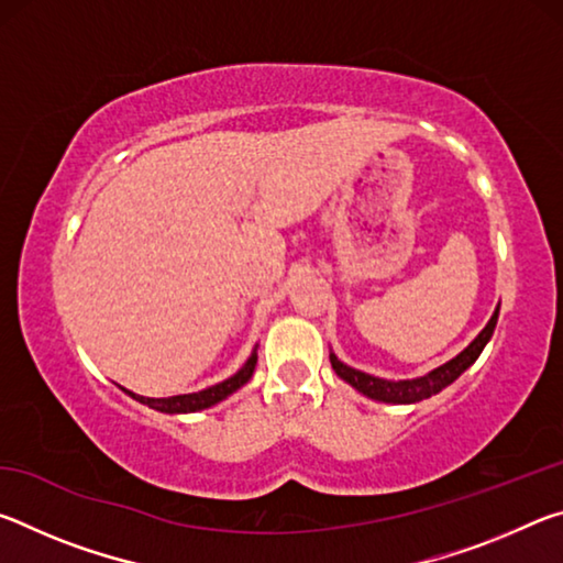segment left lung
I'll return each instance as SVG.
<instances>
[{
	"mask_svg": "<svg viewBox=\"0 0 563 563\" xmlns=\"http://www.w3.org/2000/svg\"><path fill=\"white\" fill-rule=\"evenodd\" d=\"M497 318H499V308L494 310L492 320L487 322V328H484L479 335L474 338V342L464 352H460L454 360L446 362V365L432 369L430 375L424 377H417V379H399V383H393V379H379L373 375H365L360 373V369H352L347 365H342V362L330 355L332 362V369L350 383L355 389H360L362 395L379 399V402H395V405H409V402H422V399L432 397L437 393H442L446 385H452L456 377H460L466 367L472 365V362L482 355L484 345H487L489 338L494 335V328H497Z\"/></svg>",
	"mask_w": 563,
	"mask_h": 563,
	"instance_id": "left-lung-1",
	"label": "left lung"
}]
</instances>
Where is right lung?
<instances>
[{
	"mask_svg": "<svg viewBox=\"0 0 563 563\" xmlns=\"http://www.w3.org/2000/svg\"><path fill=\"white\" fill-rule=\"evenodd\" d=\"M255 362H258V352H253L251 357H247L245 365L238 369L233 377H228L225 383L221 385H213L208 389H201V393H194V395H176V397H164V399H154V397H139L129 393L133 399H139V402H144L148 407L158 409V412H168V415H176V412H196V409H206L216 402H221L231 393H235L238 387H243L247 379L253 377V369H255Z\"/></svg>",
	"mask_w": 563,
	"mask_h": 563,
	"instance_id": "obj_1",
	"label": "right lung"
}]
</instances>
